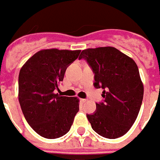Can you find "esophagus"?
Wrapping results in <instances>:
<instances>
[{"label":"esophagus","instance_id":"obj_1","mask_svg":"<svg viewBox=\"0 0 160 160\" xmlns=\"http://www.w3.org/2000/svg\"><path fill=\"white\" fill-rule=\"evenodd\" d=\"M86 99H80V102H82V103H84V102H86Z\"/></svg>","mask_w":160,"mask_h":160}]
</instances>
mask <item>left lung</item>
<instances>
[{"mask_svg": "<svg viewBox=\"0 0 160 160\" xmlns=\"http://www.w3.org/2000/svg\"><path fill=\"white\" fill-rule=\"evenodd\" d=\"M88 62L95 73L94 86L103 89V102L87 114L93 130L101 136L116 139L128 132L140 112L143 82L134 60L112 46L82 50L79 59Z\"/></svg>", "mask_w": 160, "mask_h": 160, "instance_id": "1", "label": "left lung"}]
</instances>
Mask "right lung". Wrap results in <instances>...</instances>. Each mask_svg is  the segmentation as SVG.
Masks as SVG:
<instances>
[{
	"instance_id": "right-lung-1",
	"label": "right lung",
	"mask_w": 160,
	"mask_h": 160,
	"mask_svg": "<svg viewBox=\"0 0 160 160\" xmlns=\"http://www.w3.org/2000/svg\"><path fill=\"white\" fill-rule=\"evenodd\" d=\"M80 52L41 50L20 69L18 96L21 110L32 128L44 138L57 139L67 133L79 110L78 97L61 96L54 90Z\"/></svg>"
}]
</instances>
